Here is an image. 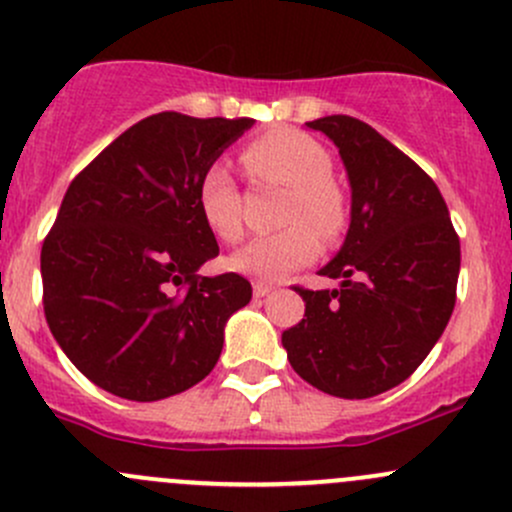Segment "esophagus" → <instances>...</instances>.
<instances>
[{"instance_id":"esophagus-1","label":"esophagus","mask_w":512,"mask_h":512,"mask_svg":"<svg viewBox=\"0 0 512 512\" xmlns=\"http://www.w3.org/2000/svg\"><path fill=\"white\" fill-rule=\"evenodd\" d=\"M268 293H273V286H268V283H261V281L254 283V298H266Z\"/></svg>"}]
</instances>
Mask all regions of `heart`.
I'll use <instances>...</instances> for the list:
<instances>
[{
    "label": "heart",
    "instance_id": "1",
    "mask_svg": "<svg viewBox=\"0 0 512 512\" xmlns=\"http://www.w3.org/2000/svg\"><path fill=\"white\" fill-rule=\"evenodd\" d=\"M246 172L256 179L291 187L278 234L256 236L229 258V268L261 283H278L315 261L320 239L333 241L347 224L345 197L335 187L333 155L298 130H273L241 152ZM199 212L219 241H239L244 234V199L229 167L217 165L199 182Z\"/></svg>",
    "mask_w": 512,
    "mask_h": 512
}]
</instances>
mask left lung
Masks as SVG:
<instances>
[{
	"label": "left lung",
	"instance_id": "obj_1",
	"mask_svg": "<svg viewBox=\"0 0 512 512\" xmlns=\"http://www.w3.org/2000/svg\"><path fill=\"white\" fill-rule=\"evenodd\" d=\"M335 142L352 189L350 229L320 276L295 286L305 315L283 333L291 367L320 392L367 399L397 387L436 345L456 305L461 244L434 179L362 120L313 123Z\"/></svg>",
	"mask_w": 512,
	"mask_h": 512
}]
</instances>
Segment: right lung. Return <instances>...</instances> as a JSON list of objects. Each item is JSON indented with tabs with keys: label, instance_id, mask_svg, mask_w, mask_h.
Returning a JSON list of instances; mask_svg holds the SVG:
<instances>
[{
	"label": "right lung",
	"instance_id": "right-lung-1",
	"mask_svg": "<svg viewBox=\"0 0 512 512\" xmlns=\"http://www.w3.org/2000/svg\"><path fill=\"white\" fill-rule=\"evenodd\" d=\"M251 118L157 113L115 138L63 197L41 249L44 313L68 360L130 402L202 382L251 300L239 273L199 276L219 246L199 182Z\"/></svg>",
	"mask_w": 512,
	"mask_h": 512
}]
</instances>
